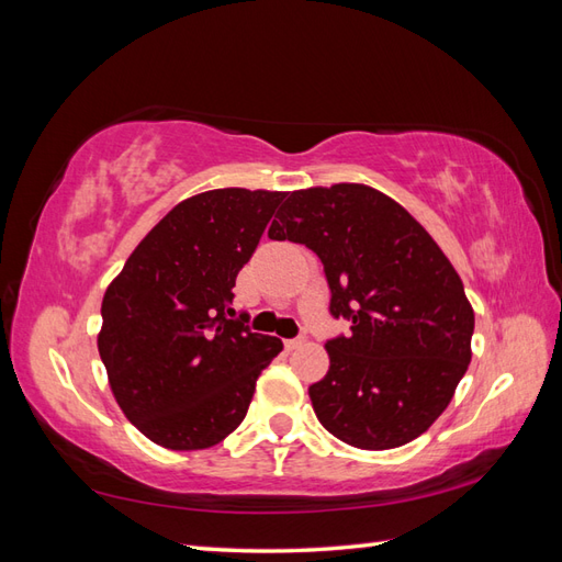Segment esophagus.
<instances>
[{"mask_svg": "<svg viewBox=\"0 0 562 562\" xmlns=\"http://www.w3.org/2000/svg\"><path fill=\"white\" fill-rule=\"evenodd\" d=\"M304 342H306V337H292V340H284V347L292 351V349H299V347H302Z\"/></svg>", "mask_w": 562, "mask_h": 562, "instance_id": "34e87169", "label": "esophagus"}]
</instances>
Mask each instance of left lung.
<instances>
[{
	"label": "left lung",
	"instance_id": "left-lung-1",
	"mask_svg": "<svg viewBox=\"0 0 562 562\" xmlns=\"http://www.w3.org/2000/svg\"><path fill=\"white\" fill-rule=\"evenodd\" d=\"M270 239L321 258L333 318L330 369L308 387L318 422L347 446L390 450L446 412L472 361L474 311L430 234L390 195L363 184L292 191Z\"/></svg>",
	"mask_w": 562,
	"mask_h": 562
}]
</instances>
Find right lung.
Segmentation results:
<instances>
[{
  "mask_svg": "<svg viewBox=\"0 0 562 562\" xmlns=\"http://www.w3.org/2000/svg\"><path fill=\"white\" fill-rule=\"evenodd\" d=\"M282 191L215 189L175 205L102 299L100 359L126 419L169 450L217 446L237 428L282 340L234 318L232 286Z\"/></svg>",
  "mask_w": 562,
  "mask_h": 562,
  "instance_id": "obj_1",
  "label": "right lung"
}]
</instances>
